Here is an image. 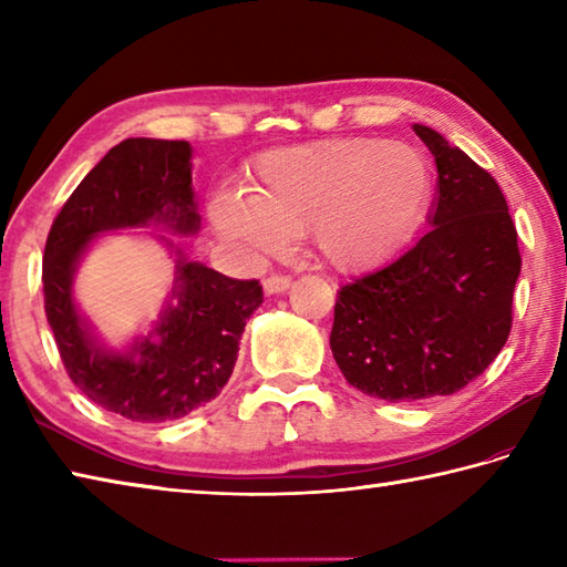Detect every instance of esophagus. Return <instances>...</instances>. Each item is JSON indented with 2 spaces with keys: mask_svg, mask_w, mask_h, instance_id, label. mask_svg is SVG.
<instances>
[{
  "mask_svg": "<svg viewBox=\"0 0 567 567\" xmlns=\"http://www.w3.org/2000/svg\"><path fill=\"white\" fill-rule=\"evenodd\" d=\"M290 285H292L290 275H270V277H265L262 290H265V295H280V292L290 290Z\"/></svg>",
  "mask_w": 567,
  "mask_h": 567,
  "instance_id": "esophagus-1",
  "label": "esophagus"
}]
</instances>
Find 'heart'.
<instances>
[{"mask_svg": "<svg viewBox=\"0 0 567 567\" xmlns=\"http://www.w3.org/2000/svg\"><path fill=\"white\" fill-rule=\"evenodd\" d=\"M431 197V165L409 143L323 138L262 153L246 195H216L209 221L224 240L250 252L280 250L309 226L323 262L363 270L416 231Z\"/></svg>", "mask_w": 567, "mask_h": 567, "instance_id": "heart-1", "label": "heart"}]
</instances>
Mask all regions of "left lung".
Segmentation results:
<instances>
[{"label": "left lung", "instance_id": "8db88e82", "mask_svg": "<svg viewBox=\"0 0 567 567\" xmlns=\"http://www.w3.org/2000/svg\"><path fill=\"white\" fill-rule=\"evenodd\" d=\"M436 161L429 231L402 256L343 285L331 353L363 394L416 402L463 390L507 343L522 272L507 199L439 131L414 124Z\"/></svg>", "mask_w": 567, "mask_h": 567}]
</instances>
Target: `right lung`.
Returning <instances> with one entry per match:
<instances>
[{
	"instance_id": "add662e5",
	"label": "right lung",
	"mask_w": 567,
	"mask_h": 567,
	"mask_svg": "<svg viewBox=\"0 0 567 567\" xmlns=\"http://www.w3.org/2000/svg\"><path fill=\"white\" fill-rule=\"evenodd\" d=\"M146 225L177 236L199 234L187 141L126 138L84 175L48 234L43 292L70 380L106 412L161 424L187 416L224 390L240 333L262 305V287L189 260L173 236L136 233L168 250L176 280L152 329L112 347L79 309L74 275L104 233Z\"/></svg>"
}]
</instances>
